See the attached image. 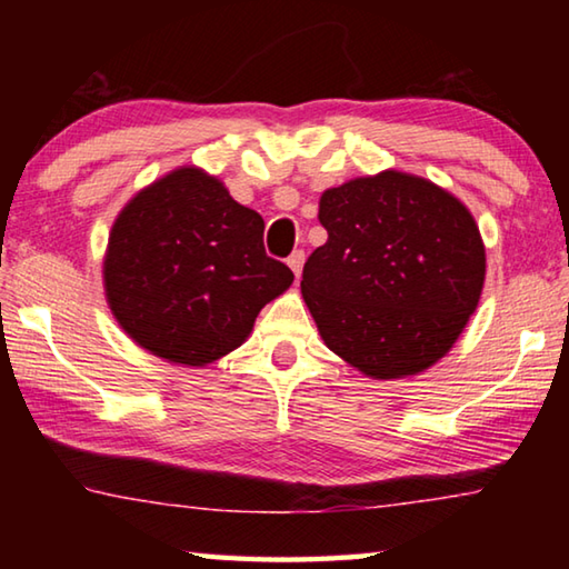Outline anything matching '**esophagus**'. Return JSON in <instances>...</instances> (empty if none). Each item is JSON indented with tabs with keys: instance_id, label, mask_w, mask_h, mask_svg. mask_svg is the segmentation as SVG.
Listing matches in <instances>:
<instances>
[{
	"instance_id": "34e87169",
	"label": "esophagus",
	"mask_w": 569,
	"mask_h": 569,
	"mask_svg": "<svg viewBox=\"0 0 569 569\" xmlns=\"http://www.w3.org/2000/svg\"><path fill=\"white\" fill-rule=\"evenodd\" d=\"M288 268H291V271L296 273V278L298 276H301V271H303V263H306V253H303V250H293V253L291 256H288Z\"/></svg>"
}]
</instances>
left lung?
<instances>
[{
  "label": "left lung",
  "instance_id": "left-lung-1",
  "mask_svg": "<svg viewBox=\"0 0 569 569\" xmlns=\"http://www.w3.org/2000/svg\"><path fill=\"white\" fill-rule=\"evenodd\" d=\"M329 240L301 293L323 343L371 379L417 377L465 331L485 286L475 218L445 188L399 170L321 196Z\"/></svg>",
  "mask_w": 569,
  "mask_h": 569
}]
</instances>
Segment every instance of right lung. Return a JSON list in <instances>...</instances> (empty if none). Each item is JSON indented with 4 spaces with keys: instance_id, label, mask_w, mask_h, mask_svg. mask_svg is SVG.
<instances>
[{
    "instance_id": "obj_1",
    "label": "right lung",
    "mask_w": 569,
    "mask_h": 569,
    "mask_svg": "<svg viewBox=\"0 0 569 569\" xmlns=\"http://www.w3.org/2000/svg\"><path fill=\"white\" fill-rule=\"evenodd\" d=\"M263 228L256 210L200 168L142 188L112 223L102 263L122 331L182 366L238 349L261 308L293 283L291 268L266 256Z\"/></svg>"
}]
</instances>
